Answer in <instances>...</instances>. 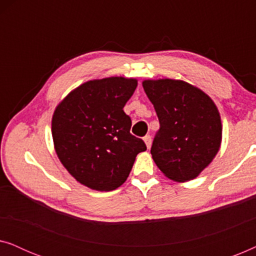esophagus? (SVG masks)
<instances>
[{
	"instance_id": "obj_1",
	"label": "esophagus",
	"mask_w": 256,
	"mask_h": 256,
	"mask_svg": "<svg viewBox=\"0 0 256 256\" xmlns=\"http://www.w3.org/2000/svg\"><path fill=\"white\" fill-rule=\"evenodd\" d=\"M143 140H144V143H146V148H150V146H152V136L150 135H146L144 138H143Z\"/></svg>"
}]
</instances>
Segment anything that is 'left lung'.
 I'll list each match as a JSON object with an SVG mask.
<instances>
[{
	"mask_svg": "<svg viewBox=\"0 0 256 256\" xmlns=\"http://www.w3.org/2000/svg\"><path fill=\"white\" fill-rule=\"evenodd\" d=\"M142 85L160 121L152 160L170 180H194L219 152L218 108L208 94L182 80H144Z\"/></svg>",
	"mask_w": 256,
	"mask_h": 256,
	"instance_id": "8db88e82",
	"label": "left lung"
}]
</instances>
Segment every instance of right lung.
Here are the masks:
<instances>
[{
  "mask_svg": "<svg viewBox=\"0 0 256 256\" xmlns=\"http://www.w3.org/2000/svg\"><path fill=\"white\" fill-rule=\"evenodd\" d=\"M138 80L124 76L90 80L73 90L56 108L52 138L58 158L85 186L112 191L127 180L143 140L130 134L124 112Z\"/></svg>",
  "mask_w": 256,
  "mask_h": 256,
  "instance_id": "1",
  "label": "right lung"
}]
</instances>
